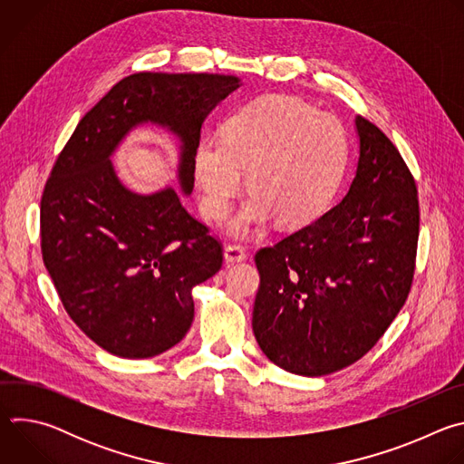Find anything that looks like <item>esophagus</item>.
Here are the masks:
<instances>
[{"instance_id":"34e87169","label":"esophagus","mask_w":464,"mask_h":464,"mask_svg":"<svg viewBox=\"0 0 464 464\" xmlns=\"http://www.w3.org/2000/svg\"><path fill=\"white\" fill-rule=\"evenodd\" d=\"M224 258H226L227 264H231V262H240V260L246 258V249H244L240 244H229V246H226V249H224Z\"/></svg>"}]
</instances>
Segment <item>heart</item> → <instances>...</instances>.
<instances>
[{
  "label": "heart",
  "instance_id": "heart-1",
  "mask_svg": "<svg viewBox=\"0 0 464 464\" xmlns=\"http://www.w3.org/2000/svg\"><path fill=\"white\" fill-rule=\"evenodd\" d=\"M349 154L338 117L295 97H258L233 111L222 138L209 136L196 149L202 215L209 222L227 218L246 170L251 192L231 222L233 235H249L276 217L286 227L304 226L333 202Z\"/></svg>",
  "mask_w": 464,
  "mask_h": 464
}]
</instances>
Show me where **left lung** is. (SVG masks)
I'll return each mask as SVG.
<instances>
[{
	"mask_svg": "<svg viewBox=\"0 0 464 464\" xmlns=\"http://www.w3.org/2000/svg\"><path fill=\"white\" fill-rule=\"evenodd\" d=\"M360 160L343 200L260 247L258 347L281 369L323 376L367 354L404 306L419 242L417 183L401 152L356 115Z\"/></svg>",
	"mask_w": 464,
	"mask_h": 464,
	"instance_id": "obj_1",
	"label": "left lung"
}]
</instances>
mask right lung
Listing matches in <instances>:
<instances>
[{
    "mask_svg": "<svg viewBox=\"0 0 464 464\" xmlns=\"http://www.w3.org/2000/svg\"><path fill=\"white\" fill-rule=\"evenodd\" d=\"M240 86L233 75L134 73L77 124L40 200V247L58 297L82 333L121 358H150L183 340L192 288L222 268V244L174 188L130 192L110 156L141 122L181 140L179 185L190 194L194 154L211 110Z\"/></svg>",
    "mask_w": 464,
    "mask_h": 464,
    "instance_id": "1",
    "label": "right lung"
}]
</instances>
